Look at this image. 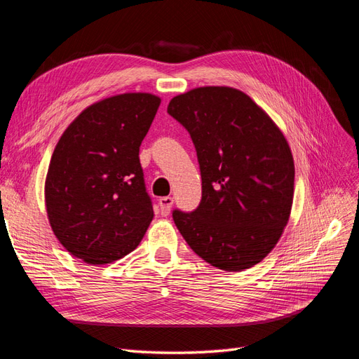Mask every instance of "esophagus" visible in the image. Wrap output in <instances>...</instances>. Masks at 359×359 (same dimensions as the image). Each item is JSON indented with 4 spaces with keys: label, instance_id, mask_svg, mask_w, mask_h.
Returning <instances> with one entry per match:
<instances>
[{
    "label": "esophagus",
    "instance_id": "1",
    "mask_svg": "<svg viewBox=\"0 0 359 359\" xmlns=\"http://www.w3.org/2000/svg\"><path fill=\"white\" fill-rule=\"evenodd\" d=\"M172 205H173V199H172L170 196H163V198H160V199H158V206H160L161 215H165V217L169 215Z\"/></svg>",
    "mask_w": 359,
    "mask_h": 359
}]
</instances>
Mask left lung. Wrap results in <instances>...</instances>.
I'll return each instance as SVG.
<instances>
[{
  "instance_id": "1",
  "label": "left lung",
  "mask_w": 359,
  "mask_h": 359,
  "mask_svg": "<svg viewBox=\"0 0 359 359\" xmlns=\"http://www.w3.org/2000/svg\"><path fill=\"white\" fill-rule=\"evenodd\" d=\"M196 148L202 199L172 212L190 248L210 265L235 273L276 247L289 222L295 166L286 137L247 94L201 86L169 102Z\"/></svg>"
}]
</instances>
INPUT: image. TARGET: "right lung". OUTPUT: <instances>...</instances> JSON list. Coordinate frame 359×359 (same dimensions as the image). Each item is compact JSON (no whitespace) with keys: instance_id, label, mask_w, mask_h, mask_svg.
Wrapping results in <instances>:
<instances>
[{"instance_id":"right-lung-1","label":"right lung","mask_w":359,"mask_h":359,"mask_svg":"<svg viewBox=\"0 0 359 359\" xmlns=\"http://www.w3.org/2000/svg\"><path fill=\"white\" fill-rule=\"evenodd\" d=\"M160 97L126 93L86 107L66 128L49 163L48 219L62 247L91 265L139 245L153 220L139 147Z\"/></svg>"}]
</instances>
